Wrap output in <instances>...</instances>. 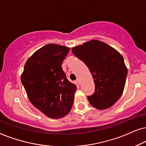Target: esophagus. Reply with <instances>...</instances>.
<instances>
[{"instance_id": "34e87169", "label": "esophagus", "mask_w": 146, "mask_h": 146, "mask_svg": "<svg viewBox=\"0 0 146 146\" xmlns=\"http://www.w3.org/2000/svg\"><path fill=\"white\" fill-rule=\"evenodd\" d=\"M76 83H77V84L80 85V84H81V81H80V79H77V81H76Z\"/></svg>"}]
</instances>
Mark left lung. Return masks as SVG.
I'll list each match as a JSON object with an SVG mask.
<instances>
[{
	"instance_id": "8db88e82",
	"label": "left lung",
	"mask_w": 146,
	"mask_h": 146,
	"mask_svg": "<svg viewBox=\"0 0 146 146\" xmlns=\"http://www.w3.org/2000/svg\"><path fill=\"white\" fill-rule=\"evenodd\" d=\"M74 55L84 62L94 79L95 93L89 102L100 110L110 108L119 100L125 87L127 69L117 50L99 40H90L72 48Z\"/></svg>"
}]
</instances>
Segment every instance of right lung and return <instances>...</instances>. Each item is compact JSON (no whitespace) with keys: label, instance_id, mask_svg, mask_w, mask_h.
I'll return each instance as SVG.
<instances>
[{"label":"right lung","instance_id":"add662e5","mask_svg":"<svg viewBox=\"0 0 146 146\" xmlns=\"http://www.w3.org/2000/svg\"><path fill=\"white\" fill-rule=\"evenodd\" d=\"M70 48L47 44L29 58L21 82L31 104L46 116L59 119L71 111L77 86L67 79L61 64Z\"/></svg>","mask_w":146,"mask_h":146}]
</instances>
